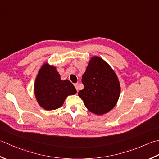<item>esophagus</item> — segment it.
<instances>
[{
  "label": "esophagus",
  "instance_id": "obj_1",
  "mask_svg": "<svg viewBox=\"0 0 159 159\" xmlns=\"http://www.w3.org/2000/svg\"><path fill=\"white\" fill-rule=\"evenodd\" d=\"M74 86H75V89H76V90H77V91L78 92V90H79V84H74Z\"/></svg>",
  "mask_w": 159,
  "mask_h": 159
}]
</instances>
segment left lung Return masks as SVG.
Returning <instances> with one entry per match:
<instances>
[{
    "mask_svg": "<svg viewBox=\"0 0 159 159\" xmlns=\"http://www.w3.org/2000/svg\"><path fill=\"white\" fill-rule=\"evenodd\" d=\"M82 82L84 87L78 95L90 112L102 115L114 108L120 95V84L115 71L102 58H90Z\"/></svg>",
    "mask_w": 159,
    "mask_h": 159,
    "instance_id": "left-lung-1",
    "label": "left lung"
}]
</instances>
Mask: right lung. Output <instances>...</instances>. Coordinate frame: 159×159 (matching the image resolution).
Here are the masks:
<instances>
[{
	"label": "right lung",
	"mask_w": 159,
	"mask_h": 159,
	"mask_svg": "<svg viewBox=\"0 0 159 159\" xmlns=\"http://www.w3.org/2000/svg\"><path fill=\"white\" fill-rule=\"evenodd\" d=\"M77 90L70 81L61 80L53 66L45 63L39 70L34 84V93L38 104L47 111L59 108L67 96Z\"/></svg>",
	"instance_id": "1"
}]
</instances>
